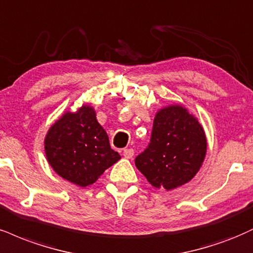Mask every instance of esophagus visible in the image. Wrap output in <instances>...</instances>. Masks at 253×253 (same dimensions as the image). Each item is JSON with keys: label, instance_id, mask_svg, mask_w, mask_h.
I'll return each instance as SVG.
<instances>
[{"label": "esophagus", "instance_id": "34e87169", "mask_svg": "<svg viewBox=\"0 0 253 253\" xmlns=\"http://www.w3.org/2000/svg\"><path fill=\"white\" fill-rule=\"evenodd\" d=\"M133 156H134V150L133 148H125L124 150V157L127 158V159H130Z\"/></svg>", "mask_w": 253, "mask_h": 253}]
</instances>
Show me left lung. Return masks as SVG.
<instances>
[{
  "mask_svg": "<svg viewBox=\"0 0 253 253\" xmlns=\"http://www.w3.org/2000/svg\"><path fill=\"white\" fill-rule=\"evenodd\" d=\"M205 154L202 125L186 108L169 106L154 118L151 141L135 158V166L152 186L169 191L197 174Z\"/></svg>",
  "mask_w": 253,
  "mask_h": 253,
  "instance_id": "obj_1",
  "label": "left lung"
}]
</instances>
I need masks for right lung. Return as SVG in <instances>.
<instances>
[{
  "instance_id": "add662e5",
  "label": "right lung",
  "mask_w": 253,
  "mask_h": 253,
  "mask_svg": "<svg viewBox=\"0 0 253 253\" xmlns=\"http://www.w3.org/2000/svg\"><path fill=\"white\" fill-rule=\"evenodd\" d=\"M44 151L54 171L81 187L95 182L120 159L89 106L63 114L48 130Z\"/></svg>"
}]
</instances>
